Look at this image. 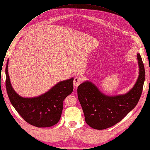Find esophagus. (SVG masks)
<instances>
[{
    "label": "esophagus",
    "mask_w": 150,
    "mask_h": 150,
    "mask_svg": "<svg viewBox=\"0 0 150 150\" xmlns=\"http://www.w3.org/2000/svg\"><path fill=\"white\" fill-rule=\"evenodd\" d=\"M81 81H82V79L79 77V76H76L74 78V86L76 88L78 85L81 83Z\"/></svg>",
    "instance_id": "esophagus-1"
}]
</instances>
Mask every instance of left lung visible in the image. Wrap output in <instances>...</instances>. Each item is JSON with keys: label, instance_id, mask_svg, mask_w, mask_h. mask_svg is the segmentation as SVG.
Listing matches in <instances>:
<instances>
[{"label": "left lung", "instance_id": "obj_1", "mask_svg": "<svg viewBox=\"0 0 150 150\" xmlns=\"http://www.w3.org/2000/svg\"><path fill=\"white\" fill-rule=\"evenodd\" d=\"M139 75L133 87L125 94L108 96L90 81H85L78 87V98L86 123L94 129H105L123 119L138 103L145 78L144 66L137 53Z\"/></svg>", "mask_w": 150, "mask_h": 150}]
</instances>
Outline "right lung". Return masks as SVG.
Masks as SVG:
<instances>
[{
    "instance_id": "right-lung-1",
    "label": "right lung",
    "mask_w": 150,
    "mask_h": 150,
    "mask_svg": "<svg viewBox=\"0 0 150 150\" xmlns=\"http://www.w3.org/2000/svg\"><path fill=\"white\" fill-rule=\"evenodd\" d=\"M8 60L5 74L6 87L9 100L17 112L27 122L38 127H47L60 120L63 101L74 90V78L60 81L47 92L37 97H24L13 88L8 74Z\"/></svg>"
}]
</instances>
